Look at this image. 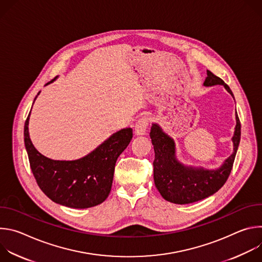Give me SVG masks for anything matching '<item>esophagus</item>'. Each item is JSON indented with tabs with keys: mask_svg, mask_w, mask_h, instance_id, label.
I'll list each match as a JSON object with an SVG mask.
<instances>
[{
	"mask_svg": "<svg viewBox=\"0 0 262 262\" xmlns=\"http://www.w3.org/2000/svg\"><path fill=\"white\" fill-rule=\"evenodd\" d=\"M148 127V119L147 118H141L136 122L135 125V134L137 136H143L146 135Z\"/></svg>",
	"mask_w": 262,
	"mask_h": 262,
	"instance_id": "obj_1",
	"label": "esophagus"
}]
</instances>
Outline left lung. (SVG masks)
<instances>
[{"instance_id":"1","label":"left lung","mask_w":262,"mask_h":262,"mask_svg":"<svg viewBox=\"0 0 262 262\" xmlns=\"http://www.w3.org/2000/svg\"><path fill=\"white\" fill-rule=\"evenodd\" d=\"M210 87L222 85L233 96L229 86L207 70L203 83ZM236 125L232 137L233 152L216 169L185 166L176 158L174 140L158 123H152L150 138L156 158L154 161V179L162 197L175 204H189L205 199L216 193L228 179L241 141V122L235 112Z\"/></svg>"}]
</instances>
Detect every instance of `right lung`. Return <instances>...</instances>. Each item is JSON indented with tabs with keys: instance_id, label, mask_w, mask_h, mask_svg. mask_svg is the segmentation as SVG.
<instances>
[{
	"instance_id": "obj_1",
	"label": "right lung",
	"mask_w": 262,
	"mask_h": 262,
	"mask_svg": "<svg viewBox=\"0 0 262 262\" xmlns=\"http://www.w3.org/2000/svg\"><path fill=\"white\" fill-rule=\"evenodd\" d=\"M29 118L30 114L25 123V146L41 191L52 201L70 208H89L102 203L111 192L116 161L128 146L133 129L118 130L79 160L56 161L42 156L32 144Z\"/></svg>"
}]
</instances>
